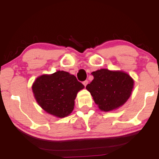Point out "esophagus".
Wrapping results in <instances>:
<instances>
[{
	"mask_svg": "<svg viewBox=\"0 0 159 159\" xmlns=\"http://www.w3.org/2000/svg\"><path fill=\"white\" fill-rule=\"evenodd\" d=\"M82 83H83L84 87H86V85H87V84H88V80H84V81L83 82H82Z\"/></svg>",
	"mask_w": 159,
	"mask_h": 159,
	"instance_id": "obj_1",
	"label": "esophagus"
}]
</instances>
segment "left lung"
<instances>
[{
	"label": "left lung",
	"mask_w": 159,
	"mask_h": 159,
	"mask_svg": "<svg viewBox=\"0 0 159 159\" xmlns=\"http://www.w3.org/2000/svg\"><path fill=\"white\" fill-rule=\"evenodd\" d=\"M94 79L86 86L101 111H109L122 106L129 98L134 85L127 73L102 69L92 72Z\"/></svg>",
	"instance_id": "obj_1"
}]
</instances>
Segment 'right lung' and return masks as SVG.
<instances>
[{
  "label": "right lung",
  "mask_w": 159,
  "mask_h": 159,
  "mask_svg": "<svg viewBox=\"0 0 159 159\" xmlns=\"http://www.w3.org/2000/svg\"><path fill=\"white\" fill-rule=\"evenodd\" d=\"M84 88L75 75L58 71L38 77L32 88L40 107L53 116L63 118L72 111L77 93Z\"/></svg>",
  "instance_id": "1"
}]
</instances>
